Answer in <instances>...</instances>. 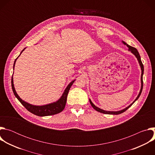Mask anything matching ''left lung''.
Here are the masks:
<instances>
[{"instance_id": "8db88e82", "label": "left lung", "mask_w": 155, "mask_h": 155, "mask_svg": "<svg viewBox=\"0 0 155 155\" xmlns=\"http://www.w3.org/2000/svg\"><path fill=\"white\" fill-rule=\"evenodd\" d=\"M121 42L124 44V45H126V46L128 47V48H129L128 50L130 51L132 54H133L136 57L137 59L138 60L139 64V65H140V69H141V71H142L141 78H140V80H141V87H140V92H139V93L137 97H136V99L133 102H132V103H131L129 106H127V107H126L125 108H124V109H123V110H119V111H106V110H102V109H101V108H100L96 107V106L91 102V99H90V102L91 106L93 107V108H94V110H96V111H97V112H101V113H102V114H104L118 115V114H120L123 113L124 112H125L127 109H128L132 104H133L139 99V97H140V94H141V93H142V88H143V75L144 68H143V64H142V61H141V58H140V54H139V53L137 50L136 48H134V47H132L129 45L128 44H127L125 41H123V40H122Z\"/></svg>"}]
</instances>
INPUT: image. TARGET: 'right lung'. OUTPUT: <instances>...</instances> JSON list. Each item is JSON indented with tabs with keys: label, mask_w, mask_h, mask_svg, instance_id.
<instances>
[{
	"label": "right lung",
	"mask_w": 155,
	"mask_h": 155,
	"mask_svg": "<svg viewBox=\"0 0 155 155\" xmlns=\"http://www.w3.org/2000/svg\"><path fill=\"white\" fill-rule=\"evenodd\" d=\"M25 49H26V48H25L23 50H22L20 54L18 56V57L21 55L22 52H23ZM18 57L15 59V61L14 62L13 70L15 68V62H16L17 59L18 58ZM13 75L12 77V87L13 92L15 97L18 99V101L21 103V104L23 105L28 110L29 112H30L31 113H32L35 115L39 116V117H45V116L53 115H55V114L61 112L65 106L66 101H67V97H68L69 91L70 90V88H71V86L73 84V83H74V81H75V80H72L71 82H70V83L68 85V86L66 87L64 93H62V96H61V97L57 101L54 102L53 103L43 105H32L29 103L26 102V101H23V99H21L19 97V96H18V94H17V93L15 89Z\"/></svg>",
	"instance_id": "obj_1"
}]
</instances>
